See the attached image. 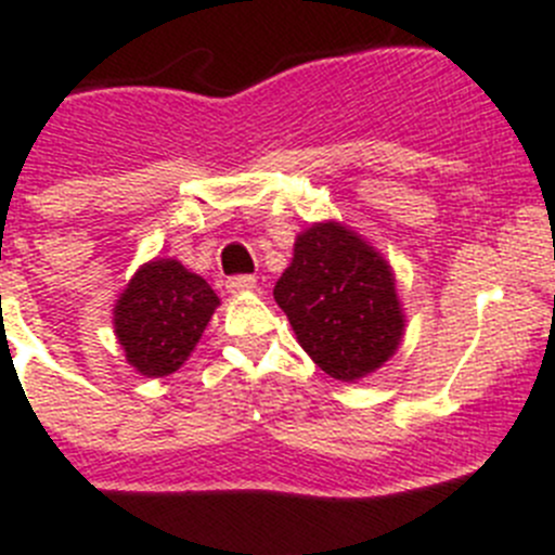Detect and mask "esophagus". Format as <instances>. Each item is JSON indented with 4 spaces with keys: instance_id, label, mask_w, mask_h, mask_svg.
Segmentation results:
<instances>
[{
    "instance_id": "obj_1",
    "label": "esophagus",
    "mask_w": 555,
    "mask_h": 555,
    "mask_svg": "<svg viewBox=\"0 0 555 555\" xmlns=\"http://www.w3.org/2000/svg\"><path fill=\"white\" fill-rule=\"evenodd\" d=\"M255 289H257V279L255 276H233V279H228V293L244 295V293H255Z\"/></svg>"
}]
</instances>
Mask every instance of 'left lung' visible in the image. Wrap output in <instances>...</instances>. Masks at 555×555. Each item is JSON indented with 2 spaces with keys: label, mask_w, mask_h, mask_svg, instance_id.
<instances>
[{
  "label": "left lung",
  "mask_w": 555,
  "mask_h": 555,
  "mask_svg": "<svg viewBox=\"0 0 555 555\" xmlns=\"http://www.w3.org/2000/svg\"><path fill=\"white\" fill-rule=\"evenodd\" d=\"M273 298L306 354L346 384L376 373L405 335L389 260L338 220L313 222L295 236Z\"/></svg>",
  "instance_id": "8db88e82"
}]
</instances>
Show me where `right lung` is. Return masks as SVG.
Wrapping results in <instances>:
<instances>
[{
    "mask_svg": "<svg viewBox=\"0 0 555 555\" xmlns=\"http://www.w3.org/2000/svg\"><path fill=\"white\" fill-rule=\"evenodd\" d=\"M217 306L220 298L209 282L173 257L139 266L112 309L126 362L147 378L177 373L198 346Z\"/></svg>",
    "mask_w": 555,
    "mask_h": 555,
    "instance_id": "add662e5",
    "label": "right lung"
}]
</instances>
